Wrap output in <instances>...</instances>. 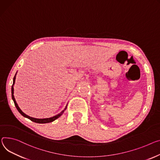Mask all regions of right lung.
<instances>
[{"label": "right lung", "instance_id": "right-lung-1", "mask_svg": "<svg viewBox=\"0 0 160 160\" xmlns=\"http://www.w3.org/2000/svg\"><path fill=\"white\" fill-rule=\"evenodd\" d=\"M15 77H16V75H15V76H14V78H13V83H12V86H13V85H14V81H15ZM12 88H11L12 99V100H13V101H14V105H15L18 111L23 116V117L28 118V119H30L31 121H33V122H34L39 123V124H45V123H49V122H53V121H55V120L57 119V118H59L60 117V116L63 113V112L66 110V108H67V106H66V108H64V110H62L59 114H58V115L54 116V117H52V118H47V119H36V118H31V117H29V116H28L27 115L25 114V113L20 109L19 107L18 106V105H17V102H16V101H15V99H14V95H13V91H14V89H13V87H12Z\"/></svg>", "mask_w": 160, "mask_h": 160}]
</instances>
